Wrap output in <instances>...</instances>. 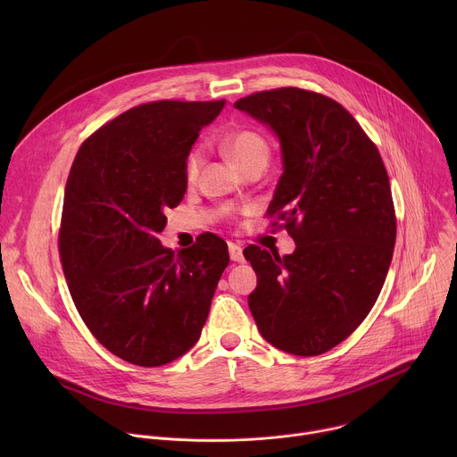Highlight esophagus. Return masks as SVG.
I'll return each instance as SVG.
<instances>
[{
	"instance_id": "1",
	"label": "esophagus",
	"mask_w": 457,
	"mask_h": 457,
	"mask_svg": "<svg viewBox=\"0 0 457 457\" xmlns=\"http://www.w3.org/2000/svg\"><path fill=\"white\" fill-rule=\"evenodd\" d=\"M229 258L233 260V262H244V253H242V247L235 242H229Z\"/></svg>"
}]
</instances>
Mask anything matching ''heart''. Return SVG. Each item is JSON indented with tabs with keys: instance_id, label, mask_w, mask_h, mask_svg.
Returning <instances> with one entry per match:
<instances>
[{
	"instance_id": "b5f03b06",
	"label": "heart",
	"mask_w": 457,
	"mask_h": 457,
	"mask_svg": "<svg viewBox=\"0 0 457 457\" xmlns=\"http://www.w3.org/2000/svg\"><path fill=\"white\" fill-rule=\"evenodd\" d=\"M224 150L228 157L238 166H245L253 161H268L270 157V145L262 136H258L251 129H240L224 139ZM203 164V154L201 150H193L186 162V175L187 179H195L199 173V168Z\"/></svg>"
}]
</instances>
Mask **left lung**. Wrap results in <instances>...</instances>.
Instances as JSON below:
<instances>
[{
    "label": "left lung",
    "instance_id": "obj_1",
    "mask_svg": "<svg viewBox=\"0 0 457 457\" xmlns=\"http://www.w3.org/2000/svg\"><path fill=\"white\" fill-rule=\"evenodd\" d=\"M282 152L270 215L296 247L278 256L249 245L256 273L249 311L273 347L316 356L344 342L372 309L396 242L388 175L374 143L337 101L302 88L238 99Z\"/></svg>",
    "mask_w": 457,
    "mask_h": 457
}]
</instances>
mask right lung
Listing matches in <instances>:
<instances>
[{
    "instance_id": "obj_1",
    "label": "right lung",
    "mask_w": 457,
    "mask_h": 457,
    "mask_svg": "<svg viewBox=\"0 0 457 457\" xmlns=\"http://www.w3.org/2000/svg\"><path fill=\"white\" fill-rule=\"evenodd\" d=\"M226 101H155L99 128L79 148L64 189L61 264L90 333L141 367L166 365L201 338L229 264L228 244L204 233L171 251L157 235L182 201L186 162Z\"/></svg>"
}]
</instances>
